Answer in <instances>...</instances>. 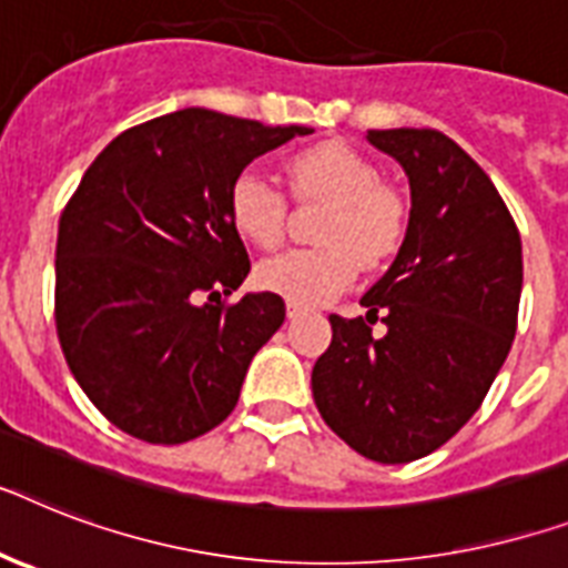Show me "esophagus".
<instances>
[{"mask_svg":"<svg viewBox=\"0 0 568 568\" xmlns=\"http://www.w3.org/2000/svg\"><path fill=\"white\" fill-rule=\"evenodd\" d=\"M285 312H288V317H300V315H303V312H306V308L300 306V303H292V300H288V306H285Z\"/></svg>","mask_w":568,"mask_h":568,"instance_id":"1","label":"esophagus"}]
</instances>
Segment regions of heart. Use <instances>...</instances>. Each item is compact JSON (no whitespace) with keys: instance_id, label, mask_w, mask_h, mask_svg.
Wrapping results in <instances>:
<instances>
[{"instance_id":"1","label":"heart","mask_w":568,"mask_h":568,"mask_svg":"<svg viewBox=\"0 0 568 568\" xmlns=\"http://www.w3.org/2000/svg\"><path fill=\"white\" fill-rule=\"evenodd\" d=\"M285 180L300 204L326 201L315 224L321 244L262 262L256 268L262 288L300 306H317L344 292L358 265L376 271L399 253L408 233V201L358 149L329 140L294 151L285 160ZM227 212L244 242L271 251L285 233L288 201L262 174L242 172L230 186Z\"/></svg>"}]
</instances>
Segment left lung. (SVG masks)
<instances>
[{
    "mask_svg": "<svg viewBox=\"0 0 568 568\" xmlns=\"http://www.w3.org/2000/svg\"><path fill=\"white\" fill-rule=\"evenodd\" d=\"M367 142L408 174V233L362 297L367 315H329L312 394L358 455L408 464L458 435L508 358L523 242L493 180L446 133L394 128L367 131Z\"/></svg>",
    "mask_w": 568,
    "mask_h": 568,
    "instance_id": "1",
    "label": "left lung"
}]
</instances>
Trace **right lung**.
I'll return each mask as SVG.
<instances>
[{"label": "right lung", "instance_id": "1", "mask_svg": "<svg viewBox=\"0 0 568 568\" xmlns=\"http://www.w3.org/2000/svg\"><path fill=\"white\" fill-rule=\"evenodd\" d=\"M306 133L178 110L119 133L60 212V349L90 403L131 437L186 444L236 408L285 303L274 292L227 300L251 271L230 186L256 156Z\"/></svg>", "mask_w": 568, "mask_h": 568}]
</instances>
